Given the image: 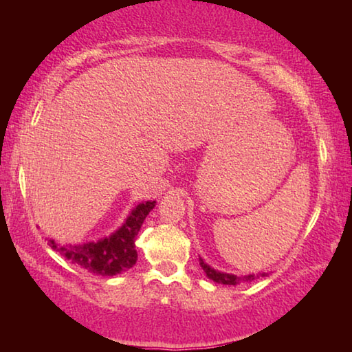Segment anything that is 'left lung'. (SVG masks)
<instances>
[{
    "label": "left lung",
    "mask_w": 352,
    "mask_h": 352,
    "mask_svg": "<svg viewBox=\"0 0 352 352\" xmlns=\"http://www.w3.org/2000/svg\"><path fill=\"white\" fill-rule=\"evenodd\" d=\"M200 267L205 270L206 276L212 279L214 283H219V284H226V285H237L241 283H250L253 281V279H258L259 276H267V273H259V275H231V273H223V272H217L211 269L210 265L206 264V262L200 258Z\"/></svg>",
    "instance_id": "left-lung-1"
}]
</instances>
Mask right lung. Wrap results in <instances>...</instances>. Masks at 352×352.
I'll list each match as a JSON object with an SVG mask.
<instances>
[{
	"instance_id": "1",
	"label": "right lung",
	"mask_w": 352,
	"mask_h": 352,
	"mask_svg": "<svg viewBox=\"0 0 352 352\" xmlns=\"http://www.w3.org/2000/svg\"><path fill=\"white\" fill-rule=\"evenodd\" d=\"M155 201L140 204L130 212L121 228L111 236L98 242H88L82 245H58L56 241L50 239V247L60 253L65 259L82 267L94 275L115 276L118 273L130 269L138 259L135 248V239L138 236L142 222L147 214L153 210Z\"/></svg>"
}]
</instances>
